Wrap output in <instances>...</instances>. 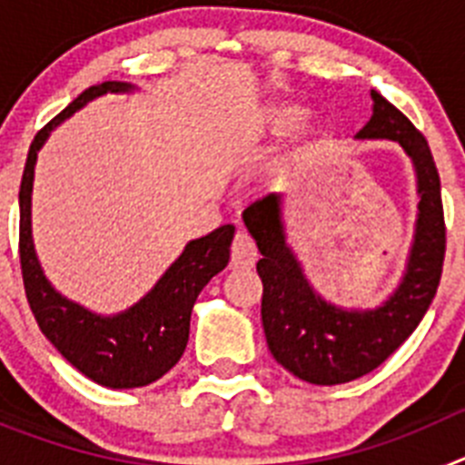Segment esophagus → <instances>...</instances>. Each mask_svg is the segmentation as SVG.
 I'll return each instance as SVG.
<instances>
[{
  "label": "esophagus",
  "mask_w": 465,
  "mask_h": 465,
  "mask_svg": "<svg viewBox=\"0 0 465 465\" xmlns=\"http://www.w3.org/2000/svg\"><path fill=\"white\" fill-rule=\"evenodd\" d=\"M256 261L258 252L252 237L246 235V232H237L235 240H232V246H230V268H252Z\"/></svg>",
  "instance_id": "esophagus-1"
}]
</instances>
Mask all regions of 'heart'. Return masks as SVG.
I'll list each match as a JSON object with an SVG mask.
<instances>
[{
  "label": "heart",
  "mask_w": 465,
  "mask_h": 465,
  "mask_svg": "<svg viewBox=\"0 0 465 465\" xmlns=\"http://www.w3.org/2000/svg\"><path fill=\"white\" fill-rule=\"evenodd\" d=\"M300 116V109L295 104H270V109L265 111V118H262V125H265V130L272 134H282L286 133L291 125H293L295 121H298ZM316 134L314 125L312 123H302V125L298 127V146H305L307 142H310L312 137ZM293 158H295V151H291L289 155H283L282 160H277L272 165V170H270V174L272 176H283L286 172L291 170V165H293Z\"/></svg>",
  "instance_id": "b5f03b06"
}]
</instances>
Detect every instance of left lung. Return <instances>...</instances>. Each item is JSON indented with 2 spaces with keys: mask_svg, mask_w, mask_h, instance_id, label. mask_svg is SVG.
Segmentation results:
<instances>
[{
  "mask_svg": "<svg viewBox=\"0 0 465 465\" xmlns=\"http://www.w3.org/2000/svg\"><path fill=\"white\" fill-rule=\"evenodd\" d=\"M372 116L356 139H391L410 155L417 174V223L398 289L375 310H344L316 293L286 244L283 197L270 193L242 219L256 240L262 282V331L279 365L319 386L359 380L384 363L424 319L445 261L440 176L429 142L405 114L372 90Z\"/></svg>",
  "mask_w": 465,
  "mask_h": 465,
  "instance_id": "1",
  "label": "left lung"
}]
</instances>
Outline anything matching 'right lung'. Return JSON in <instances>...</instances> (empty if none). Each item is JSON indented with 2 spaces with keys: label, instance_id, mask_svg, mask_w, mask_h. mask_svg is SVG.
<instances>
[{
  "label": "right lung",
  "instance_id": "obj_1",
  "mask_svg": "<svg viewBox=\"0 0 465 465\" xmlns=\"http://www.w3.org/2000/svg\"><path fill=\"white\" fill-rule=\"evenodd\" d=\"M134 85L104 81L90 85L36 133L20 182V268L25 293L41 332L88 380L109 389H137L170 372L182 359L197 295L228 265L235 225H221L191 240L153 289L130 310L102 316L57 293L39 265L32 242V182L36 153L63 121L106 93H130Z\"/></svg>",
  "mask_w": 465,
  "mask_h": 465
}]
</instances>
